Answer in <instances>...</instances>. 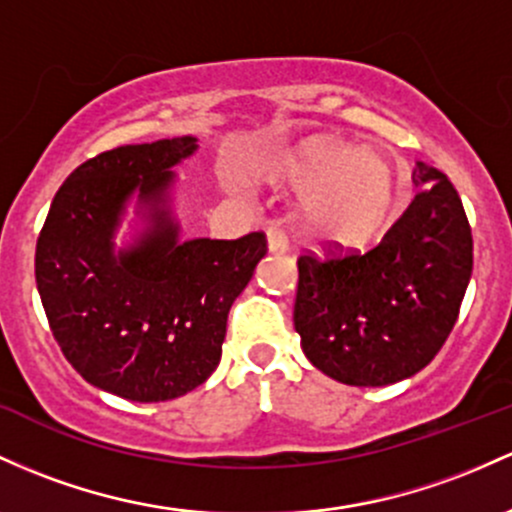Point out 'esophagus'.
<instances>
[{
	"label": "esophagus",
	"instance_id": "esophagus-1",
	"mask_svg": "<svg viewBox=\"0 0 512 512\" xmlns=\"http://www.w3.org/2000/svg\"><path fill=\"white\" fill-rule=\"evenodd\" d=\"M267 247H269V252H279V255L289 250V238H286L284 230L269 228L267 230Z\"/></svg>",
	"mask_w": 512,
	"mask_h": 512
}]
</instances>
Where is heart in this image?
Masks as SVG:
<instances>
[{
	"mask_svg": "<svg viewBox=\"0 0 512 512\" xmlns=\"http://www.w3.org/2000/svg\"><path fill=\"white\" fill-rule=\"evenodd\" d=\"M277 189L301 194L299 223L320 245L359 247L389 221L396 182L381 157L340 143H318L269 162Z\"/></svg>",
	"mask_w": 512,
	"mask_h": 512,
	"instance_id": "1",
	"label": "heart"
}]
</instances>
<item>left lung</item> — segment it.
<instances>
[{"label": "left lung", "mask_w": 512, "mask_h": 512, "mask_svg": "<svg viewBox=\"0 0 512 512\" xmlns=\"http://www.w3.org/2000/svg\"><path fill=\"white\" fill-rule=\"evenodd\" d=\"M369 252H303L294 328L311 364L347 386H386L428 367L457 323L474 267L457 189L435 167ZM339 252L335 253L334 250Z\"/></svg>", "instance_id": "8db88e82"}]
</instances>
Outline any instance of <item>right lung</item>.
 I'll use <instances>...</instances> for the list:
<instances>
[{
    "label": "right lung",
    "instance_id": "1",
    "mask_svg": "<svg viewBox=\"0 0 512 512\" xmlns=\"http://www.w3.org/2000/svg\"><path fill=\"white\" fill-rule=\"evenodd\" d=\"M196 138L121 145L82 162L50 204L36 284L53 338L82 379L138 403L170 401L221 362L228 311L267 255L265 233L177 240L170 167ZM139 192L149 228L113 252L125 201Z\"/></svg>",
    "mask_w": 512,
    "mask_h": 512
}]
</instances>
